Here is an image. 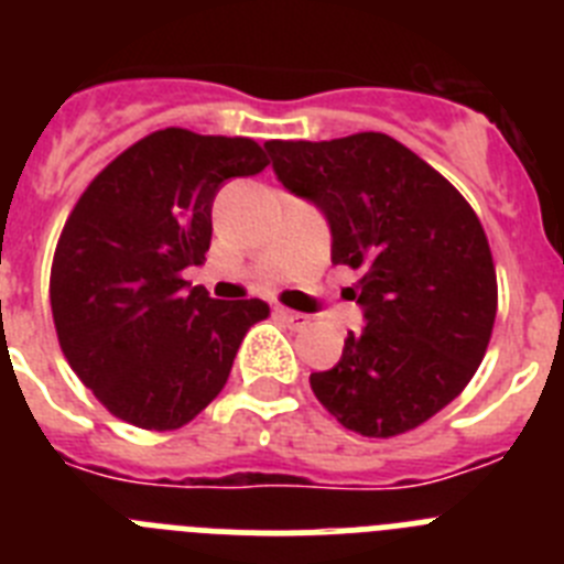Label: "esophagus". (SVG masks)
I'll list each match as a JSON object with an SVG mask.
<instances>
[{
	"label": "esophagus",
	"mask_w": 564,
	"mask_h": 564,
	"mask_svg": "<svg viewBox=\"0 0 564 564\" xmlns=\"http://www.w3.org/2000/svg\"><path fill=\"white\" fill-rule=\"evenodd\" d=\"M276 316L285 318L293 330H305V327L311 325V316H305V313H299V311H288V307H276Z\"/></svg>",
	"instance_id": "1"
}]
</instances>
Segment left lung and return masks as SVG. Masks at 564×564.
Listing matches in <instances>:
<instances>
[{"label":"left lung","instance_id":"left-lung-1","mask_svg":"<svg viewBox=\"0 0 564 564\" xmlns=\"http://www.w3.org/2000/svg\"><path fill=\"white\" fill-rule=\"evenodd\" d=\"M265 149L282 186L325 212L333 262L361 273L347 291L367 325L313 372V395L364 437L415 430L466 390L495 330L497 271L475 208L383 132Z\"/></svg>","mask_w":564,"mask_h":564}]
</instances>
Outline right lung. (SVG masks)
Instances as JSON below:
<instances>
[{
  "label": "right lung",
  "mask_w": 564,
  "mask_h": 564,
  "mask_svg": "<svg viewBox=\"0 0 564 564\" xmlns=\"http://www.w3.org/2000/svg\"><path fill=\"white\" fill-rule=\"evenodd\" d=\"M251 138L169 127L123 149L69 212L50 268L58 344L84 387L138 430L172 432L220 395L262 299L220 302L183 279L212 246L228 177L268 166Z\"/></svg>",
  "instance_id": "obj_1"
}]
</instances>
